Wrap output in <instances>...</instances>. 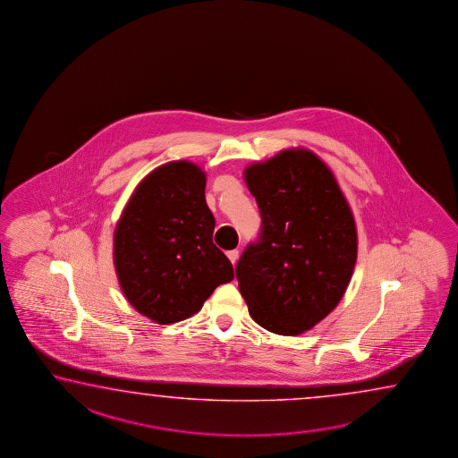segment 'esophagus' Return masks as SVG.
Segmentation results:
<instances>
[{
	"label": "esophagus",
	"mask_w": 458,
	"mask_h": 458,
	"mask_svg": "<svg viewBox=\"0 0 458 458\" xmlns=\"http://www.w3.org/2000/svg\"><path fill=\"white\" fill-rule=\"evenodd\" d=\"M226 256H228V259L232 261V264H236V261H238V256H240V251H238V250H232V251L226 252Z\"/></svg>",
	"instance_id": "esophagus-1"
}]
</instances>
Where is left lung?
<instances>
[{"mask_svg":"<svg viewBox=\"0 0 458 458\" xmlns=\"http://www.w3.org/2000/svg\"><path fill=\"white\" fill-rule=\"evenodd\" d=\"M261 234L236 264L259 327L297 336L336 309L357 259L354 215L331 169L305 148L284 149L244 169Z\"/></svg>","mask_w":458,"mask_h":458,"instance_id":"obj_1","label":"left lung"}]
</instances>
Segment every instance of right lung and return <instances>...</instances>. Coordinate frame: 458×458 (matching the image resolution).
I'll use <instances>...</instances> for the list:
<instances>
[{"instance_id":"obj_1","label":"right lung","mask_w":458,"mask_h":458,"mask_svg":"<svg viewBox=\"0 0 458 458\" xmlns=\"http://www.w3.org/2000/svg\"><path fill=\"white\" fill-rule=\"evenodd\" d=\"M206 173L181 159L153 169L135 187L114 232V266L125 299L158 325L202 309L233 266L214 242Z\"/></svg>"}]
</instances>
